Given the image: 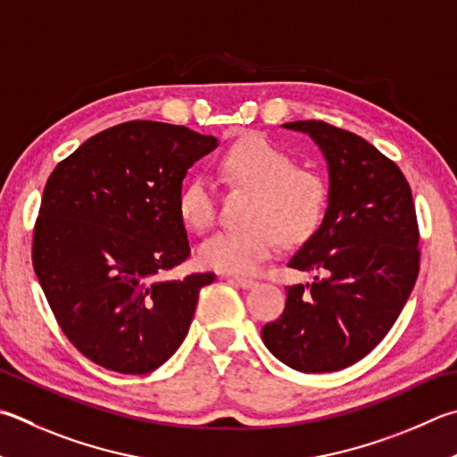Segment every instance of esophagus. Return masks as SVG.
<instances>
[{
	"label": "esophagus",
	"mask_w": 457,
	"mask_h": 457,
	"mask_svg": "<svg viewBox=\"0 0 457 457\" xmlns=\"http://www.w3.org/2000/svg\"><path fill=\"white\" fill-rule=\"evenodd\" d=\"M228 281H231V284H236L237 287H242V289H250V287L257 286V281H255V279H250V278H237V276H229V278H228Z\"/></svg>",
	"instance_id": "obj_1"
}]
</instances>
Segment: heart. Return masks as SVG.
Listing matches in <instances>:
<instances>
[{"mask_svg":"<svg viewBox=\"0 0 457 457\" xmlns=\"http://www.w3.org/2000/svg\"><path fill=\"white\" fill-rule=\"evenodd\" d=\"M220 176L231 187L253 194L250 228L218 231L200 245V262L221 273H252L278 250L279 242L300 245L318 234L328 213V181L297 168L292 155L263 136H245L220 157ZM178 215L184 226L205 231L215 218L213 187L195 178L181 187Z\"/></svg>","mask_w":457,"mask_h":457,"instance_id":"b5f03b06","label":"heart"}]
</instances>
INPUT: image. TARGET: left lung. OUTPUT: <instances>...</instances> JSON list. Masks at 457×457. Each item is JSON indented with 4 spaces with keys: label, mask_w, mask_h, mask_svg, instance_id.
Segmentation results:
<instances>
[{
    "label": "left lung",
    "mask_w": 457,
    "mask_h": 457,
    "mask_svg": "<svg viewBox=\"0 0 457 457\" xmlns=\"http://www.w3.org/2000/svg\"><path fill=\"white\" fill-rule=\"evenodd\" d=\"M281 128L320 147L329 204L287 263L313 278L287 287L286 310L262 339L297 371H337L368 355L408 302L420 271L416 207L400 168L363 137L323 121Z\"/></svg>",
    "instance_id": "left-lung-1"
}]
</instances>
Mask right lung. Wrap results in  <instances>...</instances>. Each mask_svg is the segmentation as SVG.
I'll return each instance as SVG.
<instances>
[{
  "label": "right lung",
  "mask_w": 457,
  "mask_h": 457,
  "mask_svg": "<svg viewBox=\"0 0 457 457\" xmlns=\"http://www.w3.org/2000/svg\"><path fill=\"white\" fill-rule=\"evenodd\" d=\"M213 136L128 121L52 171L33 231V270L57 323L97 366L147 373L184 342L213 273L163 278L189 255L178 195Z\"/></svg>",
  "instance_id": "add662e5"
}]
</instances>
